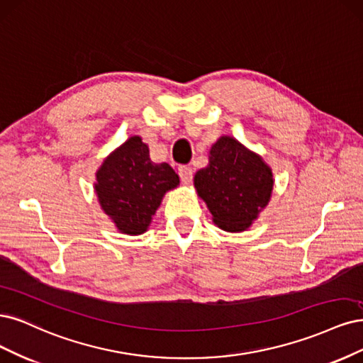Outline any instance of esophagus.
Returning a JSON list of instances; mask_svg holds the SVG:
<instances>
[{
	"mask_svg": "<svg viewBox=\"0 0 363 363\" xmlns=\"http://www.w3.org/2000/svg\"><path fill=\"white\" fill-rule=\"evenodd\" d=\"M178 173H179L181 181H182L184 184H190V182L193 181V169H191V167H189V166H181L179 170H178Z\"/></svg>",
	"mask_w": 363,
	"mask_h": 363,
	"instance_id": "obj_1",
	"label": "esophagus"
}]
</instances>
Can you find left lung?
<instances>
[{
	"label": "left lung",
	"mask_w": 363,
	"mask_h": 363,
	"mask_svg": "<svg viewBox=\"0 0 363 363\" xmlns=\"http://www.w3.org/2000/svg\"><path fill=\"white\" fill-rule=\"evenodd\" d=\"M208 166L194 174L197 196L226 232H244L272 199L273 170L237 138L221 135L209 149Z\"/></svg>",
	"instance_id": "1"
}]
</instances>
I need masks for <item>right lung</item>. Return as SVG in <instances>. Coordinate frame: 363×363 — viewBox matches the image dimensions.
<instances>
[{
    "instance_id": "right-lung-1",
    "label": "right lung",
    "mask_w": 363,
    "mask_h": 363,
    "mask_svg": "<svg viewBox=\"0 0 363 363\" xmlns=\"http://www.w3.org/2000/svg\"><path fill=\"white\" fill-rule=\"evenodd\" d=\"M179 185L167 162H154L140 135H133L104 158L93 184L99 206L125 235H142L162 197Z\"/></svg>"
}]
</instances>
